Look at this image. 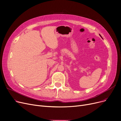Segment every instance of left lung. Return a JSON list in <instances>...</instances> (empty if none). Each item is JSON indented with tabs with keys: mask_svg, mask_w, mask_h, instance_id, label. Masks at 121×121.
Masks as SVG:
<instances>
[{
	"mask_svg": "<svg viewBox=\"0 0 121 121\" xmlns=\"http://www.w3.org/2000/svg\"><path fill=\"white\" fill-rule=\"evenodd\" d=\"M100 35V36H101V35Z\"/></svg>",
	"mask_w": 121,
	"mask_h": 121,
	"instance_id": "8db88e82",
	"label": "left lung"
}]
</instances>
